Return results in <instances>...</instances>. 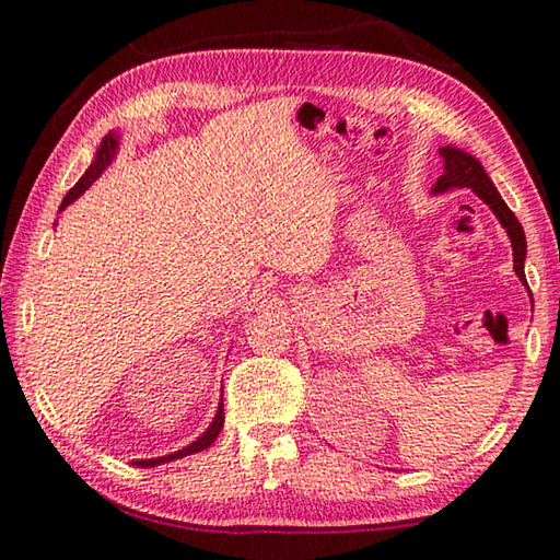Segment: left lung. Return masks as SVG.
I'll return each instance as SVG.
<instances>
[{"instance_id":"obj_1","label":"left lung","mask_w":560,"mask_h":560,"mask_svg":"<svg viewBox=\"0 0 560 560\" xmlns=\"http://www.w3.org/2000/svg\"><path fill=\"white\" fill-rule=\"evenodd\" d=\"M440 156L445 161V173L440 175V180L435 185L433 192H445L450 187H469L471 192H477L486 205L493 209L498 221L503 223V229L510 235V243H513V261H515V271L517 277L525 281V255H527V241H525V231L517 221L513 211L508 209L505 201L498 195V189L493 187L491 177L486 175L481 168V163L464 153L462 149H452L443 147L440 149Z\"/></svg>"}]
</instances>
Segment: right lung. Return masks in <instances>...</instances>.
Listing matches in <instances>:
<instances>
[{"instance_id": "obj_1", "label": "right lung", "mask_w": 560, "mask_h": 560, "mask_svg": "<svg viewBox=\"0 0 560 560\" xmlns=\"http://www.w3.org/2000/svg\"><path fill=\"white\" fill-rule=\"evenodd\" d=\"M115 149H117V137L115 135H108L105 137L103 141H101V149H98V153H96V161L91 163V168L83 173V177L81 180L69 189L67 192V197L62 199V207L59 209H65L67 205H71V201H74L83 189H89L91 187V183L96 180V177L108 168L110 165V161H113V156H115ZM223 428V397H221V404H219V411H217V416H213V421H211V425L207 428L205 431V435L201 438H197L192 445H187L185 450H177V452H173V455H165V457H156V459H139L137 462V467H156V464H163V462H171V459H180V457H187V455H195V452H201V450H207L213 440H217V435H219V431Z\"/></svg>"}]
</instances>
